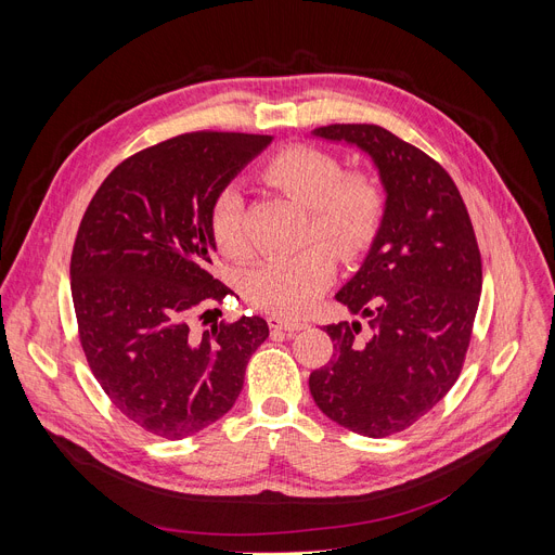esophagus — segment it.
<instances>
[{
  "label": "esophagus",
  "instance_id": "obj_1",
  "mask_svg": "<svg viewBox=\"0 0 555 555\" xmlns=\"http://www.w3.org/2000/svg\"><path fill=\"white\" fill-rule=\"evenodd\" d=\"M268 324H270V328H274V331H287V333L304 331V328L308 326L306 322H299V319H283V317H279V314H272V317L268 319Z\"/></svg>",
  "mask_w": 555,
  "mask_h": 555
}]
</instances>
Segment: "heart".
<instances>
[{"mask_svg": "<svg viewBox=\"0 0 555 555\" xmlns=\"http://www.w3.org/2000/svg\"><path fill=\"white\" fill-rule=\"evenodd\" d=\"M262 172L274 186L306 204L312 216L310 236L326 241L341 258H356L373 243L383 222L385 197L369 172H344L333 153L314 145L279 151ZM209 233L222 254H245V202L238 184L222 186L214 197ZM330 248L314 243L297 254L258 262L243 279L245 297L281 317L306 312L335 274V254Z\"/></svg>", "mask_w": 555, "mask_h": 555, "instance_id": "b5f03b06", "label": "heart"}]
</instances>
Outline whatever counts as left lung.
Listing matches in <instances>:
<instances>
[{"label":"left lung","mask_w":555,"mask_h":555,"mask_svg":"<svg viewBox=\"0 0 555 555\" xmlns=\"http://www.w3.org/2000/svg\"><path fill=\"white\" fill-rule=\"evenodd\" d=\"M364 151L387 193L385 214L356 276L335 299L369 324L324 331L333 360L310 373L331 421L371 439L402 431L443 400L461 373L481 295V254L446 168L371 124L312 130Z\"/></svg>","instance_id":"obj_1"}]
</instances>
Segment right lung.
Returning a JSON list of instances; mask_svg holds the SVG:
<instances>
[{
    "label": "right lung",
    "instance_id": "add662e5",
    "mask_svg": "<svg viewBox=\"0 0 555 555\" xmlns=\"http://www.w3.org/2000/svg\"><path fill=\"white\" fill-rule=\"evenodd\" d=\"M272 139H166L116 166L80 220L69 274L87 364L116 410L162 439L224 416L270 335L260 317L209 331H195L191 317L231 295L209 274L214 197Z\"/></svg>",
    "mask_w": 555,
    "mask_h": 555
}]
</instances>
